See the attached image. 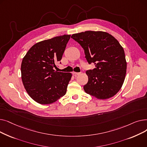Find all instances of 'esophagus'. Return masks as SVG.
Listing matches in <instances>:
<instances>
[{"instance_id":"esophagus-1","label":"esophagus","mask_w":147,"mask_h":147,"mask_svg":"<svg viewBox=\"0 0 147 147\" xmlns=\"http://www.w3.org/2000/svg\"><path fill=\"white\" fill-rule=\"evenodd\" d=\"M81 73H76V72H73V74L74 75V76H79V75H80Z\"/></svg>"}]
</instances>
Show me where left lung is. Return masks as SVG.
<instances>
[{
	"label": "left lung",
	"mask_w": 147,
	"mask_h": 147,
	"mask_svg": "<svg viewBox=\"0 0 147 147\" xmlns=\"http://www.w3.org/2000/svg\"><path fill=\"white\" fill-rule=\"evenodd\" d=\"M71 37L81 45L89 64L95 65L86 72V93L99 99L114 96L124 83L127 68L125 51L118 40L101 31H86Z\"/></svg>",
	"instance_id": "1"
}]
</instances>
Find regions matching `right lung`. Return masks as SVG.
<instances>
[{
	"label": "right lung",
	"instance_id": "add662e5",
	"mask_svg": "<svg viewBox=\"0 0 147 147\" xmlns=\"http://www.w3.org/2000/svg\"><path fill=\"white\" fill-rule=\"evenodd\" d=\"M70 36L65 34L38 42L22 59L23 85L28 95L38 104L53 103L66 94L72 74L57 72L53 67L62 59Z\"/></svg>",
	"mask_w": 147,
	"mask_h": 147
}]
</instances>
